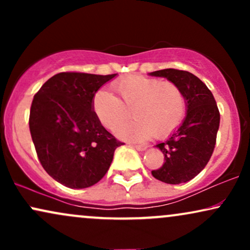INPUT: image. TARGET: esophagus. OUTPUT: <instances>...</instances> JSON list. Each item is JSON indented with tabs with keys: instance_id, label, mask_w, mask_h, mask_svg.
Segmentation results:
<instances>
[{
	"instance_id": "esophagus-1",
	"label": "esophagus",
	"mask_w": 250,
	"mask_h": 250,
	"mask_svg": "<svg viewBox=\"0 0 250 250\" xmlns=\"http://www.w3.org/2000/svg\"><path fill=\"white\" fill-rule=\"evenodd\" d=\"M131 147L136 149V150H140V151H143L147 149V146L146 145H131Z\"/></svg>"
}]
</instances>
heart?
<instances>
[{
	"mask_svg": "<svg viewBox=\"0 0 250 250\" xmlns=\"http://www.w3.org/2000/svg\"><path fill=\"white\" fill-rule=\"evenodd\" d=\"M120 99L107 90H97L91 108L102 125L115 129L131 116L137 120L120 126L116 134L125 140L141 141L154 135L163 139L180 127L187 113V99L174 82L143 75H129L113 83Z\"/></svg>",
	"mask_w": 250,
	"mask_h": 250,
	"instance_id": "obj_1",
	"label": "heart"
}]
</instances>
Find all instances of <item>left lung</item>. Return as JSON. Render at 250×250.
<instances>
[{
    "label": "left lung",
    "mask_w": 250,
    "mask_h": 250,
    "mask_svg": "<svg viewBox=\"0 0 250 250\" xmlns=\"http://www.w3.org/2000/svg\"><path fill=\"white\" fill-rule=\"evenodd\" d=\"M150 75L176 83L187 99L182 125L167 141L156 145L163 153L165 163L151 170V175L169 185L188 182L207 166L213 154L220 125L219 108L207 85L189 71L169 68Z\"/></svg>",
    "instance_id": "8db88e82"
}]
</instances>
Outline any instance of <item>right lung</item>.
Segmentation results:
<instances>
[{
    "instance_id": "1",
    "label": "right lung",
    "mask_w": 250,
    "mask_h": 250,
    "mask_svg": "<svg viewBox=\"0 0 250 250\" xmlns=\"http://www.w3.org/2000/svg\"><path fill=\"white\" fill-rule=\"evenodd\" d=\"M115 76L65 71L50 77L34 96L29 129L37 157L65 187L82 189L99 182L123 145L91 108L94 94Z\"/></svg>"
}]
</instances>
